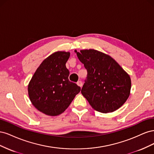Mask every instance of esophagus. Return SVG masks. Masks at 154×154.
I'll return each mask as SVG.
<instances>
[{"mask_svg": "<svg viewBox=\"0 0 154 154\" xmlns=\"http://www.w3.org/2000/svg\"><path fill=\"white\" fill-rule=\"evenodd\" d=\"M77 85H78V86H80V87H82L83 83H82L81 81H78V82H77Z\"/></svg>", "mask_w": 154, "mask_h": 154, "instance_id": "34e87169", "label": "esophagus"}]
</instances>
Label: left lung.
Wrapping results in <instances>:
<instances>
[{
	"mask_svg": "<svg viewBox=\"0 0 154 154\" xmlns=\"http://www.w3.org/2000/svg\"><path fill=\"white\" fill-rule=\"evenodd\" d=\"M74 51L87 71L81 92L91 106L103 113L120 108L130 95L128 74L108 54L94 49Z\"/></svg>",
	"mask_w": 154,
	"mask_h": 154,
	"instance_id": "1",
	"label": "left lung"
}]
</instances>
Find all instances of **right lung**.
<instances>
[{"instance_id":"right-lung-1","label":"right lung","mask_w":154,"mask_h":154,"mask_svg":"<svg viewBox=\"0 0 154 154\" xmlns=\"http://www.w3.org/2000/svg\"><path fill=\"white\" fill-rule=\"evenodd\" d=\"M69 52L57 51L42 62L28 85L32 104L48 116L61 114L81 91L80 87L69 80L66 63Z\"/></svg>"}]
</instances>
